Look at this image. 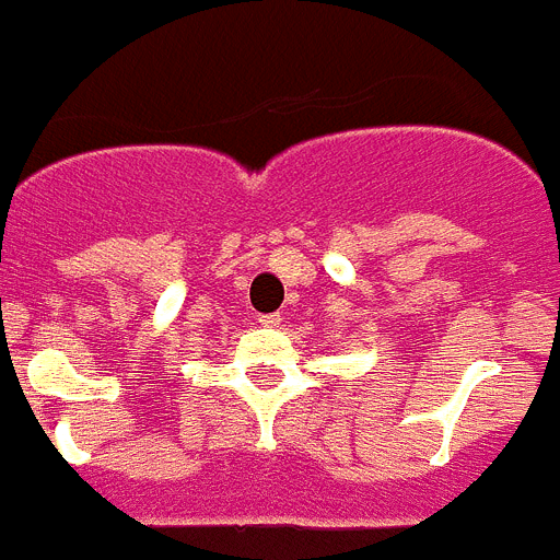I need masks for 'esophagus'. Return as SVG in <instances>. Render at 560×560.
Listing matches in <instances>:
<instances>
[{"label": "esophagus", "mask_w": 560, "mask_h": 560, "mask_svg": "<svg viewBox=\"0 0 560 560\" xmlns=\"http://www.w3.org/2000/svg\"><path fill=\"white\" fill-rule=\"evenodd\" d=\"M256 324H259V326H268V329H273V326L281 324V315H256Z\"/></svg>", "instance_id": "esophagus-1"}]
</instances>
